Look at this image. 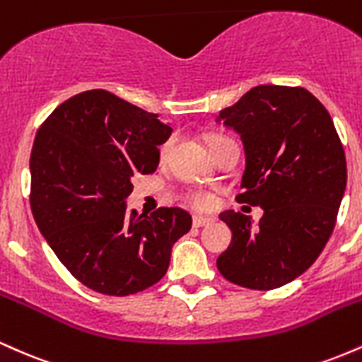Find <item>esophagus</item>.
<instances>
[{
    "mask_svg": "<svg viewBox=\"0 0 362 362\" xmlns=\"http://www.w3.org/2000/svg\"><path fill=\"white\" fill-rule=\"evenodd\" d=\"M192 223L195 228H202V226H207V224L213 223V218H206V216H194Z\"/></svg>",
    "mask_w": 362,
    "mask_h": 362,
    "instance_id": "1",
    "label": "esophagus"
}]
</instances>
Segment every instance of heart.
<instances>
[{"instance_id": "heart-1", "label": "heart", "mask_w": 362, "mask_h": 362, "mask_svg": "<svg viewBox=\"0 0 362 362\" xmlns=\"http://www.w3.org/2000/svg\"><path fill=\"white\" fill-rule=\"evenodd\" d=\"M219 139H224V138H214L213 141H211V144L218 143ZM172 144H173V139H168L167 143H165L163 146H161V156H167L168 155V151H170V148H172ZM189 201L192 202L195 207H199V209H207V207L213 206V197H211V195L207 194V192H202V190L190 194L189 195Z\"/></svg>"}]
</instances>
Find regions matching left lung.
Masks as SVG:
<instances>
[{
	"label": "left lung",
	"instance_id": "8db88e82",
	"mask_svg": "<svg viewBox=\"0 0 362 362\" xmlns=\"http://www.w3.org/2000/svg\"><path fill=\"white\" fill-rule=\"evenodd\" d=\"M243 143L240 202L260 206L253 221L226 211L231 243L218 257L230 282L274 289L318 259L335 226L347 184L344 148L330 114L301 86H253L216 115Z\"/></svg>",
	"mask_w": 362,
	"mask_h": 362
}]
</instances>
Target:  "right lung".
<instances>
[{
	"label": "right lung",
	"mask_w": 362,
	"mask_h": 362,
	"mask_svg": "<svg viewBox=\"0 0 362 362\" xmlns=\"http://www.w3.org/2000/svg\"><path fill=\"white\" fill-rule=\"evenodd\" d=\"M170 124L105 90L61 103L37 132L30 207L45 242L86 288L127 296L156 284L192 216L127 211L132 178L153 173Z\"/></svg>",
	"instance_id": "1"
}]
</instances>
